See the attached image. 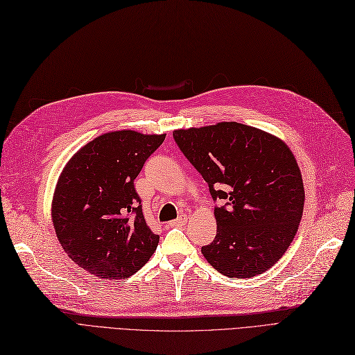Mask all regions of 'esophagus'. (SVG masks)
Returning a JSON list of instances; mask_svg holds the SVG:
<instances>
[{
  "mask_svg": "<svg viewBox=\"0 0 355 355\" xmlns=\"http://www.w3.org/2000/svg\"><path fill=\"white\" fill-rule=\"evenodd\" d=\"M188 222L187 214H180V216L175 220L170 222V227H184V225Z\"/></svg>",
  "mask_w": 355,
  "mask_h": 355,
  "instance_id": "1",
  "label": "esophagus"
}]
</instances>
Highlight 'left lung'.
<instances>
[{
  "label": "left lung",
  "mask_w": 355,
  "mask_h": 355,
  "mask_svg": "<svg viewBox=\"0 0 355 355\" xmlns=\"http://www.w3.org/2000/svg\"><path fill=\"white\" fill-rule=\"evenodd\" d=\"M175 142L207 182L218 231L201 247L230 278L265 272L293 241L305 191L296 159L280 139L240 123L175 130Z\"/></svg>",
  "instance_id": "8db88e82"
}]
</instances>
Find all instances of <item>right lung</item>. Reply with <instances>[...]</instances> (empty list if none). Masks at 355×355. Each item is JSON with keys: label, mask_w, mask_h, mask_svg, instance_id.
I'll return each instance as SVG.
<instances>
[{"label": "right lung", "mask_w": 355, "mask_h": 355, "mask_svg": "<svg viewBox=\"0 0 355 355\" xmlns=\"http://www.w3.org/2000/svg\"><path fill=\"white\" fill-rule=\"evenodd\" d=\"M166 135L106 133L75 154L58 182L51 216L71 259L106 280L130 277L159 237L144 218L135 179Z\"/></svg>", "instance_id": "1"}]
</instances>
